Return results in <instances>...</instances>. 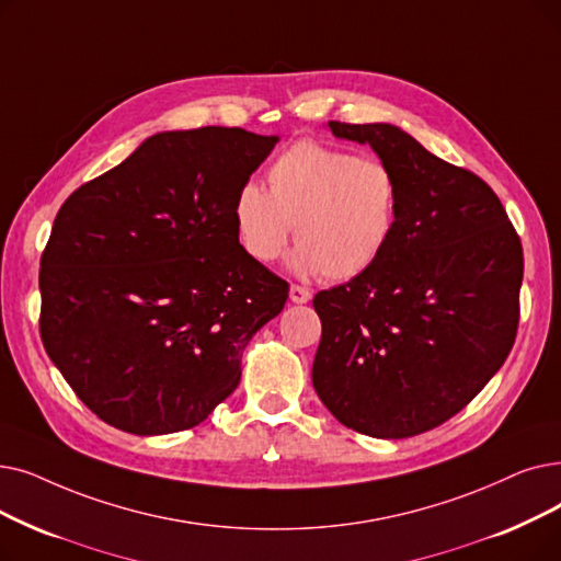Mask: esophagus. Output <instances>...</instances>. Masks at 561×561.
Segmentation results:
<instances>
[{"mask_svg": "<svg viewBox=\"0 0 561 561\" xmlns=\"http://www.w3.org/2000/svg\"><path fill=\"white\" fill-rule=\"evenodd\" d=\"M288 298H290V302L305 305V302H309V300H311V290H309V288H305V286H300V284H290Z\"/></svg>", "mask_w": 561, "mask_h": 561, "instance_id": "1", "label": "esophagus"}]
</instances>
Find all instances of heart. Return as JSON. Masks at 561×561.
Listing matches in <instances>:
<instances>
[{"instance_id":"1","label":"heart","mask_w":561,"mask_h":561,"mask_svg":"<svg viewBox=\"0 0 561 561\" xmlns=\"http://www.w3.org/2000/svg\"><path fill=\"white\" fill-rule=\"evenodd\" d=\"M265 181L267 190L242 183L231 206L236 238L256 263L279 259L296 225L294 271L346 282L374 267L397 233L401 183L380 158L302 139Z\"/></svg>"}]
</instances>
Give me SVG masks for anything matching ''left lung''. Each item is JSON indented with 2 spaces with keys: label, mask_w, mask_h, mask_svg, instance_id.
Segmentation results:
<instances>
[{
  "label": "left lung",
  "mask_w": 561,
  "mask_h": 561,
  "mask_svg": "<svg viewBox=\"0 0 561 561\" xmlns=\"http://www.w3.org/2000/svg\"><path fill=\"white\" fill-rule=\"evenodd\" d=\"M401 183L399 227L374 267L321 290L311 380L353 431L399 440L445 424L504 364L518 332L523 245L491 185L389 124H339Z\"/></svg>",
  "instance_id": "8db88e82"
}]
</instances>
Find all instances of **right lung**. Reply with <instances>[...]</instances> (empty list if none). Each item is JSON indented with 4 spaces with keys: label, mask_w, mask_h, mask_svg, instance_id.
<instances>
[{
    "label": "right lung",
    "mask_w": 561,
    "mask_h": 561,
    "mask_svg": "<svg viewBox=\"0 0 561 561\" xmlns=\"http://www.w3.org/2000/svg\"><path fill=\"white\" fill-rule=\"evenodd\" d=\"M279 137L158 133L59 208L41 256V339L110 426L202 424L240 382L250 339L288 284L240 248L233 197Z\"/></svg>",
    "instance_id": "add662e5"
}]
</instances>
